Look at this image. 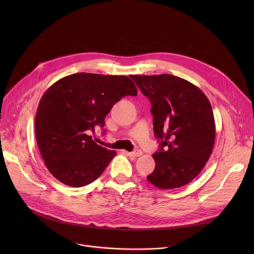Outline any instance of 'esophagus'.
Wrapping results in <instances>:
<instances>
[{
  "instance_id": "esophagus-1",
  "label": "esophagus",
  "mask_w": 254,
  "mask_h": 254,
  "mask_svg": "<svg viewBox=\"0 0 254 254\" xmlns=\"http://www.w3.org/2000/svg\"><path fill=\"white\" fill-rule=\"evenodd\" d=\"M142 154H143V152L140 149H137V150L132 151V152H128V155H130L132 157H138V156H141Z\"/></svg>"
}]
</instances>
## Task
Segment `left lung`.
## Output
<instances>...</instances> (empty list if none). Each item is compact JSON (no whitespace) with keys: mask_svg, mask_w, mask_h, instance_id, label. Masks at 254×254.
<instances>
[{"mask_svg":"<svg viewBox=\"0 0 254 254\" xmlns=\"http://www.w3.org/2000/svg\"><path fill=\"white\" fill-rule=\"evenodd\" d=\"M151 103L154 136L159 149L155 169L147 176L158 189H178L203 170L215 141V120L205 93L180 77L132 75Z\"/></svg>","mask_w":254,"mask_h":254,"instance_id":"obj_1","label":"left lung"}]
</instances>
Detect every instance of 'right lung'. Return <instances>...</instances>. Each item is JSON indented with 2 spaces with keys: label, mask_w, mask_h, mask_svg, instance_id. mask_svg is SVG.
<instances>
[{
  "label": "right lung",
  "mask_w": 254,
  "mask_h": 254,
  "mask_svg": "<svg viewBox=\"0 0 254 254\" xmlns=\"http://www.w3.org/2000/svg\"><path fill=\"white\" fill-rule=\"evenodd\" d=\"M137 93L127 76L77 73L53 83L35 117L37 144L51 175L72 188L99 178L116 151L98 145L89 134L104 127L115 103Z\"/></svg>",
  "instance_id": "add662e5"
}]
</instances>
